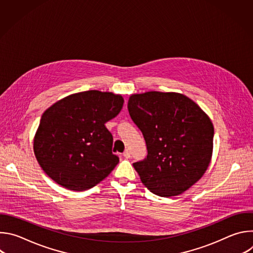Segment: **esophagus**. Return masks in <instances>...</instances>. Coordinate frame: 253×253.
<instances>
[{"instance_id": "1", "label": "esophagus", "mask_w": 253, "mask_h": 253, "mask_svg": "<svg viewBox=\"0 0 253 253\" xmlns=\"http://www.w3.org/2000/svg\"><path fill=\"white\" fill-rule=\"evenodd\" d=\"M123 156L126 158V159H129L131 157V153L129 150H125L124 153H123Z\"/></svg>"}]
</instances>
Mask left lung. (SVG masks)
<instances>
[{
  "instance_id": "1",
  "label": "left lung",
  "mask_w": 253,
  "mask_h": 253,
  "mask_svg": "<svg viewBox=\"0 0 253 253\" xmlns=\"http://www.w3.org/2000/svg\"><path fill=\"white\" fill-rule=\"evenodd\" d=\"M128 111L146 142V158L133 163L142 183L162 197L194 185L213 149L214 128L201 108L182 94L151 91L132 95Z\"/></svg>"
}]
</instances>
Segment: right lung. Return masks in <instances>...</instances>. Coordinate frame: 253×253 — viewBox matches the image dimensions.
I'll return each instance as SVG.
<instances>
[{"label": "right lung", "instance_id": "1", "mask_svg": "<svg viewBox=\"0 0 253 253\" xmlns=\"http://www.w3.org/2000/svg\"><path fill=\"white\" fill-rule=\"evenodd\" d=\"M120 95L90 90L70 95L47 109L34 140V152L44 172L61 186L88 190L119 162L113 136L105 123L121 111Z\"/></svg>", "mask_w": 253, "mask_h": 253}]
</instances>
